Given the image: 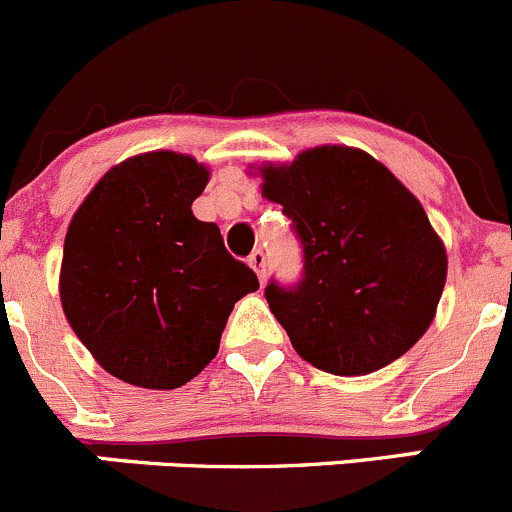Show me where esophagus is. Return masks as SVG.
<instances>
[{
    "mask_svg": "<svg viewBox=\"0 0 512 512\" xmlns=\"http://www.w3.org/2000/svg\"><path fill=\"white\" fill-rule=\"evenodd\" d=\"M249 266L254 268L258 281L263 283V278H266V254H263V251H254V254L249 256Z\"/></svg>",
    "mask_w": 512,
    "mask_h": 512,
    "instance_id": "34e87169",
    "label": "esophagus"
}]
</instances>
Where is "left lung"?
Masks as SVG:
<instances>
[{
	"instance_id": "8db88e82",
	"label": "left lung",
	"mask_w": 512,
	"mask_h": 512,
	"mask_svg": "<svg viewBox=\"0 0 512 512\" xmlns=\"http://www.w3.org/2000/svg\"><path fill=\"white\" fill-rule=\"evenodd\" d=\"M303 249L293 286L268 281V308L301 358L336 376L378 371L428 331L445 286L443 241L421 201L366 151L316 146L263 166Z\"/></svg>"
}]
</instances>
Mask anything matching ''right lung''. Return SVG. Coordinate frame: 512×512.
Segmentation results:
<instances>
[{
  "instance_id": "add662e5",
  "label": "right lung",
  "mask_w": 512,
  "mask_h": 512,
  "mask_svg": "<svg viewBox=\"0 0 512 512\" xmlns=\"http://www.w3.org/2000/svg\"><path fill=\"white\" fill-rule=\"evenodd\" d=\"M209 171L151 151L114 166L79 206L64 239L62 306L104 371L171 391L219 353L234 303L256 273L226 251L191 204Z\"/></svg>"
}]
</instances>
